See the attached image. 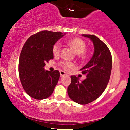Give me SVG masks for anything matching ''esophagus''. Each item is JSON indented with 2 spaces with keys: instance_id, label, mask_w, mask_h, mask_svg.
<instances>
[{
  "instance_id": "obj_1",
  "label": "esophagus",
  "mask_w": 130,
  "mask_h": 130,
  "mask_svg": "<svg viewBox=\"0 0 130 130\" xmlns=\"http://www.w3.org/2000/svg\"><path fill=\"white\" fill-rule=\"evenodd\" d=\"M60 77H63L65 76H67V74L66 73H65V71H62V70L60 71Z\"/></svg>"
}]
</instances>
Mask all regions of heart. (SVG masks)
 <instances>
[{
	"instance_id": "b5f03b06",
	"label": "heart",
	"mask_w": 130,
	"mask_h": 130,
	"mask_svg": "<svg viewBox=\"0 0 130 130\" xmlns=\"http://www.w3.org/2000/svg\"><path fill=\"white\" fill-rule=\"evenodd\" d=\"M67 44L73 50L76 54H78L79 59L84 60L87 57V54L85 51L86 48V43L83 40L79 38H71L67 41ZM61 45L59 43H56L53 47V53L54 56H58L60 53ZM60 65L65 69L68 70L74 67V64L70 62H62Z\"/></svg>"
}]
</instances>
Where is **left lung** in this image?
<instances>
[{
  "label": "left lung",
  "mask_w": 130,
  "mask_h": 130,
  "mask_svg": "<svg viewBox=\"0 0 130 130\" xmlns=\"http://www.w3.org/2000/svg\"><path fill=\"white\" fill-rule=\"evenodd\" d=\"M82 35L92 41L94 53L90 61L80 70L86 75V79L79 81V77L71 76V82L67 92L74 102L86 104L97 99L106 88L111 73L112 56L108 46L97 37Z\"/></svg>",
  "instance_id": "8db88e82"
}]
</instances>
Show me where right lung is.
<instances>
[{
	"mask_svg": "<svg viewBox=\"0 0 130 130\" xmlns=\"http://www.w3.org/2000/svg\"><path fill=\"white\" fill-rule=\"evenodd\" d=\"M65 33L44 30L32 35L25 43L19 56L18 71L24 89L37 100L48 98L58 83V70H44L46 62L53 59L54 44Z\"/></svg>",
	"mask_w": 130,
	"mask_h": 130,
	"instance_id": "1",
	"label": "right lung"
}]
</instances>
